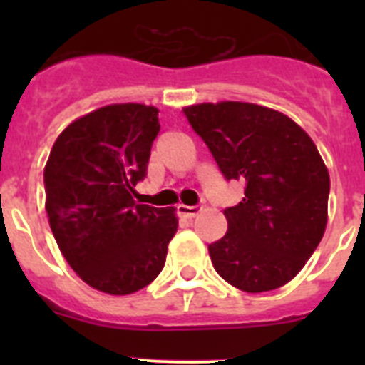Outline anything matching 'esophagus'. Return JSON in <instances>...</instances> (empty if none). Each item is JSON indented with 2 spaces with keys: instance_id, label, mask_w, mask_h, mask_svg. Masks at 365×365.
Segmentation results:
<instances>
[{
  "instance_id": "1",
  "label": "esophagus",
  "mask_w": 365,
  "mask_h": 365,
  "mask_svg": "<svg viewBox=\"0 0 365 365\" xmlns=\"http://www.w3.org/2000/svg\"><path fill=\"white\" fill-rule=\"evenodd\" d=\"M201 210H202L201 206H188V205L177 206V214H179L180 217H186V219H193Z\"/></svg>"
}]
</instances>
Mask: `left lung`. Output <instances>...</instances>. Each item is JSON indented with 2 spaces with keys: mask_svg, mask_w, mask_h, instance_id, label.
Wrapping results in <instances>:
<instances>
[{
  "mask_svg": "<svg viewBox=\"0 0 365 365\" xmlns=\"http://www.w3.org/2000/svg\"><path fill=\"white\" fill-rule=\"evenodd\" d=\"M185 115L245 197L225 210L227 234L208 245L212 265L245 292L291 282L324 237L329 172L312 138L283 113L248 102L186 106Z\"/></svg>",
  "mask_w": 365,
  "mask_h": 365,
  "instance_id": "obj_1",
  "label": "left lung"
}]
</instances>
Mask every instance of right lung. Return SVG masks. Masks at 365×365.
Here are the masks:
<instances>
[{"mask_svg":"<svg viewBox=\"0 0 365 365\" xmlns=\"http://www.w3.org/2000/svg\"><path fill=\"white\" fill-rule=\"evenodd\" d=\"M159 109L111 104L71 122L43 170L45 210L60 252L80 279L125 296L150 285L177 232L175 208L135 201L146 177Z\"/></svg>","mask_w":365,"mask_h":365,"instance_id":"1","label":"right lung"}]
</instances>
